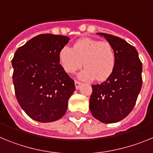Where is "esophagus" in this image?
<instances>
[{
    "instance_id": "1",
    "label": "esophagus",
    "mask_w": 153,
    "mask_h": 153,
    "mask_svg": "<svg viewBox=\"0 0 153 153\" xmlns=\"http://www.w3.org/2000/svg\"><path fill=\"white\" fill-rule=\"evenodd\" d=\"M80 85H81L80 82H79V81H77V80L75 81V86H76V90H78V89L79 88Z\"/></svg>"
}]
</instances>
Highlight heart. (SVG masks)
Segmentation results:
<instances>
[{
    "instance_id": "obj_1",
    "label": "heart",
    "mask_w": 153,
    "mask_h": 153,
    "mask_svg": "<svg viewBox=\"0 0 153 153\" xmlns=\"http://www.w3.org/2000/svg\"><path fill=\"white\" fill-rule=\"evenodd\" d=\"M59 60L67 72L73 74L83 64L85 68L79 77L83 79H106L116 64V53L109 42L91 38L77 40L74 47H64L59 53Z\"/></svg>"
}]
</instances>
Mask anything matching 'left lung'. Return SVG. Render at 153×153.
I'll return each instance as SVG.
<instances>
[{
  "mask_svg": "<svg viewBox=\"0 0 153 153\" xmlns=\"http://www.w3.org/2000/svg\"><path fill=\"white\" fill-rule=\"evenodd\" d=\"M111 44L116 53L113 71L100 84L92 85L90 109L103 123H113L130 113L141 90L143 65L134 47L118 36L97 33Z\"/></svg>",
  "mask_w": 153,
  "mask_h": 153,
  "instance_id": "left-lung-1",
  "label": "left lung"
}]
</instances>
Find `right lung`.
<instances>
[{
  "instance_id": "add662e5",
  "label": "right lung",
  "mask_w": 153,
  "mask_h": 153,
  "mask_svg": "<svg viewBox=\"0 0 153 153\" xmlns=\"http://www.w3.org/2000/svg\"><path fill=\"white\" fill-rule=\"evenodd\" d=\"M70 38L44 33L19 47L12 60L17 102L27 116L40 123L60 120L75 91L74 79L60 64L59 53Z\"/></svg>"
}]
</instances>
